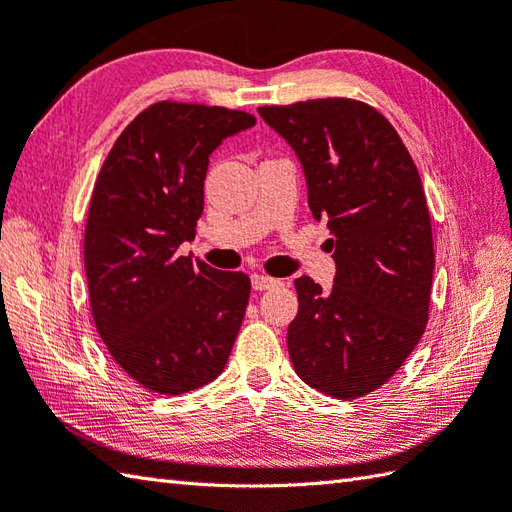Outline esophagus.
Wrapping results in <instances>:
<instances>
[{
	"label": "esophagus",
	"mask_w": 512,
	"mask_h": 512,
	"mask_svg": "<svg viewBox=\"0 0 512 512\" xmlns=\"http://www.w3.org/2000/svg\"><path fill=\"white\" fill-rule=\"evenodd\" d=\"M250 282H253L255 290H268V288H277L279 284H282L279 279H273L268 275H253V277H250Z\"/></svg>",
	"instance_id": "1"
}]
</instances>
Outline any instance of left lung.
<instances>
[{
  "instance_id": "left-lung-1",
  "label": "left lung",
  "mask_w": 512,
  "mask_h": 512,
  "mask_svg": "<svg viewBox=\"0 0 512 512\" xmlns=\"http://www.w3.org/2000/svg\"><path fill=\"white\" fill-rule=\"evenodd\" d=\"M259 115L302 162L310 213L333 235L337 264L330 293L295 279L290 362L319 393L364 397L426 330L435 248L422 177L393 124L359 99L262 106Z\"/></svg>"
}]
</instances>
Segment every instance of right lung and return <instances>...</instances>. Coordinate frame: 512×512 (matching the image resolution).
Here are the masks:
<instances>
[{"mask_svg": "<svg viewBox=\"0 0 512 512\" xmlns=\"http://www.w3.org/2000/svg\"><path fill=\"white\" fill-rule=\"evenodd\" d=\"M255 117L224 106L150 104L104 159L84 266L108 353L137 384L182 395L222 373L250 297L244 273L177 255L204 210L208 155Z\"/></svg>", "mask_w": 512, "mask_h": 512, "instance_id": "obj_1", "label": "right lung"}]
</instances>
